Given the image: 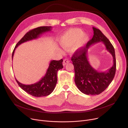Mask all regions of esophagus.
<instances>
[{
    "instance_id": "esophagus-1",
    "label": "esophagus",
    "mask_w": 128,
    "mask_h": 128,
    "mask_svg": "<svg viewBox=\"0 0 128 128\" xmlns=\"http://www.w3.org/2000/svg\"><path fill=\"white\" fill-rule=\"evenodd\" d=\"M70 62V60L68 59H65L64 60L63 62V65L65 66L66 64L68 63H69Z\"/></svg>"
}]
</instances>
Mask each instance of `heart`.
<instances>
[{
	"instance_id": "1",
	"label": "heart",
	"mask_w": 128,
	"mask_h": 128,
	"mask_svg": "<svg viewBox=\"0 0 128 128\" xmlns=\"http://www.w3.org/2000/svg\"><path fill=\"white\" fill-rule=\"evenodd\" d=\"M88 36L79 28H71L66 32L60 37L59 43L65 50L72 46V50L76 51L80 48L87 42Z\"/></svg>"
}]
</instances>
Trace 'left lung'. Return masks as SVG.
<instances>
[{"instance_id":"1","label":"left lung","mask_w":128,"mask_h":128,"mask_svg":"<svg viewBox=\"0 0 128 128\" xmlns=\"http://www.w3.org/2000/svg\"><path fill=\"white\" fill-rule=\"evenodd\" d=\"M94 36L86 46L76 51L71 60L74 66L76 84L80 90L89 95L99 94L104 92L113 80L116 72L114 48L109 40L99 29L92 27ZM102 42L114 58V65L104 72H98L90 65L87 57L88 50L94 44Z\"/></svg>"}]
</instances>
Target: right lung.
Wrapping results in <instances>:
<instances>
[{
	"instance_id": "add662e5",
	"label": "right lung",
	"mask_w": 128,
	"mask_h": 128,
	"mask_svg": "<svg viewBox=\"0 0 128 128\" xmlns=\"http://www.w3.org/2000/svg\"><path fill=\"white\" fill-rule=\"evenodd\" d=\"M52 29L51 26L39 27L31 30L27 32L16 44L12 55H13L16 48L22 43L38 39L42 34L50 32ZM63 60H51L45 76L39 82L30 85H25L20 83L16 78V80L19 86L24 90L34 96L41 97L50 94L55 89L57 82V72L63 68Z\"/></svg>"
}]
</instances>
